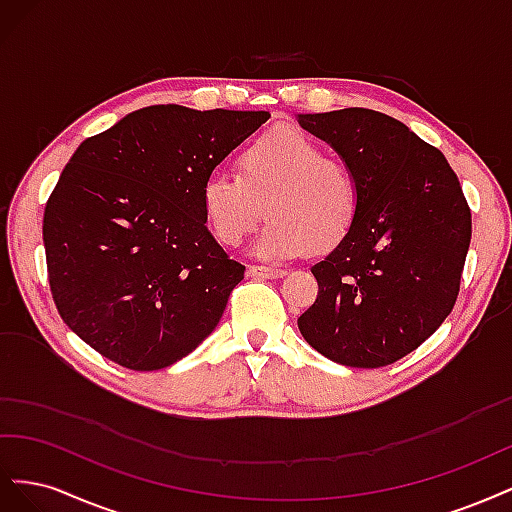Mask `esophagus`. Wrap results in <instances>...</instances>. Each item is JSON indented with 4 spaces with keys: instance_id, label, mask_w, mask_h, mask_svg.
<instances>
[{
    "instance_id": "obj_1",
    "label": "esophagus",
    "mask_w": 512,
    "mask_h": 512,
    "mask_svg": "<svg viewBox=\"0 0 512 512\" xmlns=\"http://www.w3.org/2000/svg\"><path fill=\"white\" fill-rule=\"evenodd\" d=\"M247 273L252 277H258V280H275V277L286 275L282 269H271V267H260V265H250L247 267Z\"/></svg>"
}]
</instances>
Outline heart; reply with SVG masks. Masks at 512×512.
Segmentation results:
<instances>
[{
  "label": "heart",
  "instance_id": "b5f03b06",
  "mask_svg": "<svg viewBox=\"0 0 512 512\" xmlns=\"http://www.w3.org/2000/svg\"><path fill=\"white\" fill-rule=\"evenodd\" d=\"M361 203L354 168L292 128L256 136L239 153L237 175H209L200 190L215 239L235 247L265 215L254 252L280 260L333 252L350 237Z\"/></svg>",
  "mask_w": 512,
  "mask_h": 512
}]
</instances>
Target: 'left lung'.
I'll return each mask as SVG.
<instances>
[{
	"label": "left lung",
	"mask_w": 512,
	"mask_h": 512,
	"mask_svg": "<svg viewBox=\"0 0 512 512\" xmlns=\"http://www.w3.org/2000/svg\"><path fill=\"white\" fill-rule=\"evenodd\" d=\"M361 181L350 237L312 267L305 342L348 367H384L421 346L453 312L472 239V213L442 151L371 111L299 115Z\"/></svg>",
	"instance_id": "left-lung-1"
}]
</instances>
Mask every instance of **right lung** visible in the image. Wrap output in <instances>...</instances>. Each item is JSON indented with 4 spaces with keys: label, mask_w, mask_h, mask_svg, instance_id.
<instances>
[{
    "label": "right lung",
    "mask_w": 512,
    "mask_h": 512,
    "mask_svg": "<svg viewBox=\"0 0 512 512\" xmlns=\"http://www.w3.org/2000/svg\"><path fill=\"white\" fill-rule=\"evenodd\" d=\"M271 115L145 106L89 136L44 207L57 312L106 359L153 371L218 327L245 267L207 230L200 190Z\"/></svg>",
    "instance_id": "obj_1"
}]
</instances>
